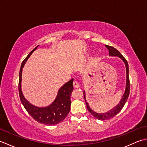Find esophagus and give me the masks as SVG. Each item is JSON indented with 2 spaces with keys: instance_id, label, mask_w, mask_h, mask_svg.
<instances>
[{
  "instance_id": "1",
  "label": "esophagus",
  "mask_w": 147,
  "mask_h": 147,
  "mask_svg": "<svg viewBox=\"0 0 147 147\" xmlns=\"http://www.w3.org/2000/svg\"><path fill=\"white\" fill-rule=\"evenodd\" d=\"M73 86H74V88H79V87H80L79 83L78 82H76V81H74V82H73Z\"/></svg>"
}]
</instances>
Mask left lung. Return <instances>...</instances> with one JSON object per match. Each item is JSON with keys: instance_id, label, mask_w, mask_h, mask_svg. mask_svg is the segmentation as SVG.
<instances>
[{"instance_id": "8db88e82", "label": "left lung", "mask_w": 147, "mask_h": 147, "mask_svg": "<svg viewBox=\"0 0 147 147\" xmlns=\"http://www.w3.org/2000/svg\"><path fill=\"white\" fill-rule=\"evenodd\" d=\"M105 47L107 48V49L109 51V56H111V57H118L123 61L124 64H125L126 71V87H125V90H124V93L123 96H122L120 102H119V104L117 105H115V107H114L112 109H111V110H109L106 112H104V113H98V112H95L94 111H93L91 108H90L88 103L87 102L86 99L85 90H84L83 91V95H84V98H85V100L86 104L87 109H88V111L96 119H99V120H102V121L110 119L114 117L115 115H116L119 112L121 111V109H123L124 104H125V103L126 102L127 98H128V96L129 95V90H130V83H129V66H128V63H127L126 59L124 58L123 56L121 55V53L115 48L109 45H105Z\"/></svg>"}]
</instances>
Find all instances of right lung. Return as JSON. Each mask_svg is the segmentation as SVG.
<instances>
[{"mask_svg": "<svg viewBox=\"0 0 147 147\" xmlns=\"http://www.w3.org/2000/svg\"><path fill=\"white\" fill-rule=\"evenodd\" d=\"M39 45L34 49L22 62L19 74V93L22 104L34 119L45 125H55L63 121L71 109V95L73 90V79L64 84L57 92L54 100L45 107H38L27 100L21 89L22 73L28 59Z\"/></svg>", "mask_w": 147, "mask_h": 147, "instance_id": "right-lung-1", "label": "right lung"}]
</instances>
